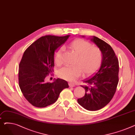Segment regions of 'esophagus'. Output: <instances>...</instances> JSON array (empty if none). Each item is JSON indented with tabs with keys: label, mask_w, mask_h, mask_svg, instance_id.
I'll use <instances>...</instances> for the list:
<instances>
[{
	"label": "esophagus",
	"mask_w": 135,
	"mask_h": 135,
	"mask_svg": "<svg viewBox=\"0 0 135 135\" xmlns=\"http://www.w3.org/2000/svg\"><path fill=\"white\" fill-rule=\"evenodd\" d=\"M69 87H74L75 86V84H74V83H69Z\"/></svg>",
	"instance_id": "obj_1"
}]
</instances>
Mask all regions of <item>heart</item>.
<instances>
[{"instance_id":"heart-1","label":"heart","mask_w":135,"mask_h":135,"mask_svg":"<svg viewBox=\"0 0 135 135\" xmlns=\"http://www.w3.org/2000/svg\"><path fill=\"white\" fill-rule=\"evenodd\" d=\"M90 42L81 39H78L70 42L68 47L78 55L75 62V66H67L59 69L58 76L67 81H73L84 74L89 76L95 73L100 67L102 60L101 50L93 47ZM64 49L60 47L55 54V62L60 65L63 62Z\"/></svg>"}]
</instances>
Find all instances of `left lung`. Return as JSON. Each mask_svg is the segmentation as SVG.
Segmentation results:
<instances>
[{
    "label": "left lung",
    "mask_w": 135,
    "mask_h": 135,
    "mask_svg": "<svg viewBox=\"0 0 135 135\" xmlns=\"http://www.w3.org/2000/svg\"><path fill=\"white\" fill-rule=\"evenodd\" d=\"M102 54L100 69L91 78L84 81L85 94L78 102L88 110H97L108 104L114 96L119 81V61L112 47L96 37L91 39Z\"/></svg>",
    "instance_id": "left-lung-1"
}]
</instances>
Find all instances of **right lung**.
I'll return each instance as SVG.
<instances>
[{
  "label": "right lung",
  "mask_w": 135,
  "mask_h": 135,
  "mask_svg": "<svg viewBox=\"0 0 135 135\" xmlns=\"http://www.w3.org/2000/svg\"><path fill=\"white\" fill-rule=\"evenodd\" d=\"M69 35H45L35 41L24 52L19 65V86L26 100L34 107L43 108L55 103L61 92L69 87L67 81H46L54 70V54Z\"/></svg>",
  "instance_id": "1"
}]
</instances>
